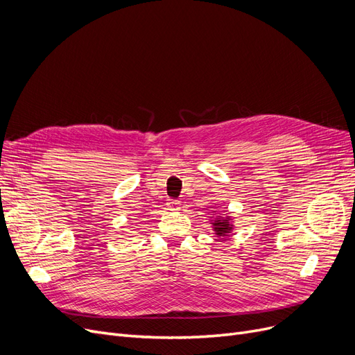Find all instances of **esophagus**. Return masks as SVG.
I'll use <instances>...</instances> for the list:
<instances>
[{
    "label": "esophagus",
    "mask_w": 355,
    "mask_h": 355,
    "mask_svg": "<svg viewBox=\"0 0 355 355\" xmlns=\"http://www.w3.org/2000/svg\"><path fill=\"white\" fill-rule=\"evenodd\" d=\"M179 207H180V202L178 200H168V202H167L168 211H178Z\"/></svg>",
    "instance_id": "34e87169"
}]
</instances>
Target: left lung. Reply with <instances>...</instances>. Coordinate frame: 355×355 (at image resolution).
Masks as SVG:
<instances>
[{"mask_svg":"<svg viewBox=\"0 0 355 355\" xmlns=\"http://www.w3.org/2000/svg\"><path fill=\"white\" fill-rule=\"evenodd\" d=\"M212 224V229H214L217 236H229L233 230V224H232V218L230 217H225L221 218L220 216L216 217V220L211 223Z\"/></svg>","mask_w":355,"mask_h":355,"instance_id":"1","label":"left lung"}]
</instances>
